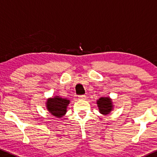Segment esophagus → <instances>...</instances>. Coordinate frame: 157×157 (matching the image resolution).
<instances>
[{
	"mask_svg": "<svg viewBox=\"0 0 157 157\" xmlns=\"http://www.w3.org/2000/svg\"><path fill=\"white\" fill-rule=\"evenodd\" d=\"M86 99V96L84 95L78 96V100H85Z\"/></svg>",
	"mask_w": 157,
	"mask_h": 157,
	"instance_id": "1",
	"label": "esophagus"
}]
</instances>
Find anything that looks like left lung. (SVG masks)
Segmentation results:
<instances>
[{"instance_id": "8db88e82", "label": "left lung", "mask_w": 157, "mask_h": 157, "mask_svg": "<svg viewBox=\"0 0 157 157\" xmlns=\"http://www.w3.org/2000/svg\"><path fill=\"white\" fill-rule=\"evenodd\" d=\"M99 112L103 115H107L114 109L112 100L109 97H101L97 100Z\"/></svg>"}]
</instances>
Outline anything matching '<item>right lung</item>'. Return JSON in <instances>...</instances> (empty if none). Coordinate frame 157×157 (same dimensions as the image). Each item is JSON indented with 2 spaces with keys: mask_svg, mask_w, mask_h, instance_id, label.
<instances>
[{
  "mask_svg": "<svg viewBox=\"0 0 157 157\" xmlns=\"http://www.w3.org/2000/svg\"><path fill=\"white\" fill-rule=\"evenodd\" d=\"M69 103H70L69 100L56 95L53 98L47 99L45 105H46V109L52 115L56 118H62L66 114L67 107Z\"/></svg>",
  "mask_w": 157,
  "mask_h": 157,
  "instance_id": "obj_1",
  "label": "right lung"
}]
</instances>
